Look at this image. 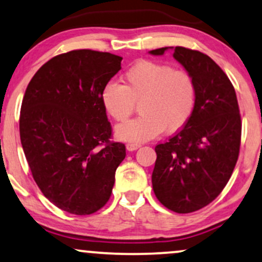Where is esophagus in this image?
I'll return each mask as SVG.
<instances>
[{
    "mask_svg": "<svg viewBox=\"0 0 262 262\" xmlns=\"http://www.w3.org/2000/svg\"><path fill=\"white\" fill-rule=\"evenodd\" d=\"M140 146H141L140 144H135V143H128V144H127V150H128V151H135V150H138V149H139Z\"/></svg>",
    "mask_w": 262,
    "mask_h": 262,
    "instance_id": "obj_1",
    "label": "esophagus"
}]
</instances>
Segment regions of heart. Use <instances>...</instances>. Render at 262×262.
<instances>
[{"label": "heart", "instance_id": "obj_1", "mask_svg": "<svg viewBox=\"0 0 262 262\" xmlns=\"http://www.w3.org/2000/svg\"><path fill=\"white\" fill-rule=\"evenodd\" d=\"M198 88L184 69L150 59H140L123 74V84L108 81L101 90V102L110 117L125 122L140 103L142 115L116 128L121 140L144 143L166 129L181 130L195 111Z\"/></svg>", "mask_w": 262, "mask_h": 262}]
</instances>
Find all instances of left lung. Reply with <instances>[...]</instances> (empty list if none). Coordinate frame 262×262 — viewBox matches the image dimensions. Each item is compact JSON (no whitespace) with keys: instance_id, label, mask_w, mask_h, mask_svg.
Wrapping results in <instances>:
<instances>
[{"instance_id":"left-lung-1","label":"left lung","mask_w":262,"mask_h":262,"mask_svg":"<svg viewBox=\"0 0 262 262\" xmlns=\"http://www.w3.org/2000/svg\"><path fill=\"white\" fill-rule=\"evenodd\" d=\"M173 57L195 79L196 106L181 130L155 146L152 188L167 209L189 213L212 203L228 183L239 156L242 119L234 88L213 59L182 46Z\"/></svg>"}]
</instances>
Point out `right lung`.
I'll list each match as a JSON object with an SVG mask.
<instances>
[{
	"label": "right lung",
	"instance_id": "right-lung-1",
	"mask_svg": "<svg viewBox=\"0 0 262 262\" xmlns=\"http://www.w3.org/2000/svg\"><path fill=\"white\" fill-rule=\"evenodd\" d=\"M122 57L73 50L47 61L25 90L19 117L24 155L42 194L58 209L91 215L112 194L125 145L111 140L101 90Z\"/></svg>",
	"mask_w": 262,
	"mask_h": 262
}]
</instances>
